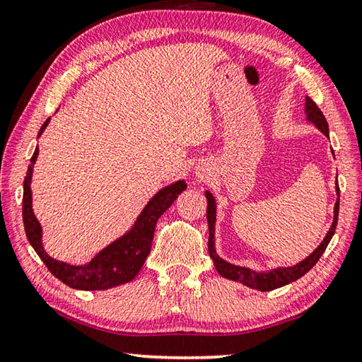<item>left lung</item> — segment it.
I'll return each instance as SVG.
<instances>
[{
	"mask_svg": "<svg viewBox=\"0 0 362 362\" xmlns=\"http://www.w3.org/2000/svg\"><path fill=\"white\" fill-rule=\"evenodd\" d=\"M305 117L310 122H313L320 131H322L326 137H329V129H328V122H326L325 115L320 110L318 105L313 102L310 98H305ZM337 190V202L336 206H334V221L328 233H326L325 240L322 244L312 252V254L305 258V260L299 262L295 266H290V268H276L271 269L269 272H255L249 268H243V266H236L231 264L228 262L222 260V258L216 254V247H214V225H216V202L214 197L209 192L206 194V200H208V209H206V219L209 225V240H208V250L209 255L213 258L214 266L219 274L225 279H230V281L240 282L247 285L250 288L260 290V291H271L276 288H281L284 285H287L290 282L298 281L299 277H303L305 272L310 271L313 268L320 257L323 255V252L328 247V244L331 241V238L336 231L337 227V217H339V186H336Z\"/></svg>",
	"mask_w": 362,
	"mask_h": 362,
	"instance_id": "8db88e82",
	"label": "left lung"
}]
</instances>
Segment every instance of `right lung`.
<instances>
[{
	"label": "right lung",
	"mask_w": 362,
	"mask_h": 362,
	"mask_svg": "<svg viewBox=\"0 0 362 362\" xmlns=\"http://www.w3.org/2000/svg\"><path fill=\"white\" fill-rule=\"evenodd\" d=\"M49 121L50 118L40 127L39 135L44 132ZM37 154L39 148H36V151L33 154L28 172H26L23 181V225L26 238H28L33 249L36 250V254L40 257V260L45 263L54 277L77 290H107L121 284L131 282L140 272L149 250H151L154 228L158 219L172 206V203L187 187V184L184 181H176L172 186L159 190L149 200L145 209L141 211V214L139 216L131 231H127L119 240L107 245L105 249H102L90 263L83 266H72L53 260L52 257L45 254L42 247V230H40V223L33 213L30 187L33 167L37 159Z\"/></svg>",
	"instance_id": "obj_1"
}]
</instances>
